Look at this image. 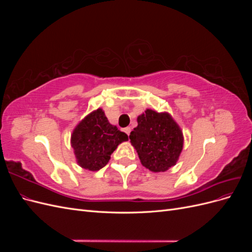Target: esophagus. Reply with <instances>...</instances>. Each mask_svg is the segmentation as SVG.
Here are the masks:
<instances>
[{"label":"esophagus","instance_id":"34e87169","mask_svg":"<svg viewBox=\"0 0 252 252\" xmlns=\"http://www.w3.org/2000/svg\"><path fill=\"white\" fill-rule=\"evenodd\" d=\"M124 131L129 135L130 134V131H131V128L130 127H126V128H124Z\"/></svg>","mask_w":252,"mask_h":252}]
</instances>
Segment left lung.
<instances>
[{"label": "left lung", "instance_id": "1", "mask_svg": "<svg viewBox=\"0 0 252 252\" xmlns=\"http://www.w3.org/2000/svg\"><path fill=\"white\" fill-rule=\"evenodd\" d=\"M129 139L141 163L154 172L174 166L183 149V133L170 114L147 109L138 117V126Z\"/></svg>", "mask_w": 252, "mask_h": 252}]
</instances>
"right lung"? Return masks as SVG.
<instances>
[{"instance_id":"add662e5","label":"right lung","mask_w":252,"mask_h":252,"mask_svg":"<svg viewBox=\"0 0 252 252\" xmlns=\"http://www.w3.org/2000/svg\"><path fill=\"white\" fill-rule=\"evenodd\" d=\"M127 140L128 135L111 125L104 111L98 108L75 127L71 146L78 164L85 169L96 171L108 163L118 145Z\"/></svg>"}]
</instances>
